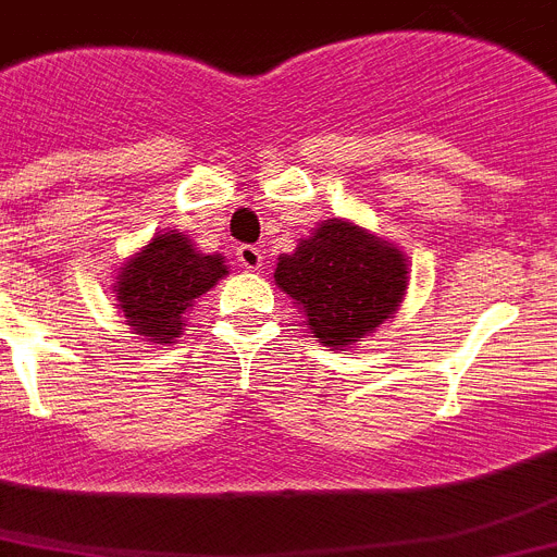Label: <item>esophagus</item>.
I'll return each instance as SVG.
<instances>
[{
  "instance_id": "esophagus-1",
  "label": "esophagus",
  "mask_w": 557,
  "mask_h": 557,
  "mask_svg": "<svg viewBox=\"0 0 557 557\" xmlns=\"http://www.w3.org/2000/svg\"><path fill=\"white\" fill-rule=\"evenodd\" d=\"M235 257H237V263L246 265V269H260V263H263V251L257 249V246H251V243L237 246Z\"/></svg>"
}]
</instances>
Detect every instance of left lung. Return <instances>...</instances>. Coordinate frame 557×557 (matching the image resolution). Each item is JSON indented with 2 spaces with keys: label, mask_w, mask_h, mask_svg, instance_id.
I'll use <instances>...</instances> for the list:
<instances>
[{
  "label": "left lung",
  "mask_w": 557,
  "mask_h": 557,
  "mask_svg": "<svg viewBox=\"0 0 557 557\" xmlns=\"http://www.w3.org/2000/svg\"><path fill=\"white\" fill-rule=\"evenodd\" d=\"M274 280L306 308L322 345L345 348L394 314L408 288V265L399 249L359 226L325 221L294 255L280 257Z\"/></svg>",
  "instance_id": "1"
}]
</instances>
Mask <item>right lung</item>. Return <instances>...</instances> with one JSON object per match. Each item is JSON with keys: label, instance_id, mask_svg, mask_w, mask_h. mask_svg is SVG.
I'll return each mask as SVG.
<instances>
[{"label": "right lung", "instance_id": "obj_1", "mask_svg": "<svg viewBox=\"0 0 557 557\" xmlns=\"http://www.w3.org/2000/svg\"><path fill=\"white\" fill-rule=\"evenodd\" d=\"M226 274L221 255H198L181 232L156 235L119 274L121 311L149 343H170L184 329L189 306Z\"/></svg>", "mask_w": 557, "mask_h": 557}]
</instances>
